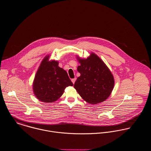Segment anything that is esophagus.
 <instances>
[{
	"label": "esophagus",
	"instance_id": "obj_1",
	"mask_svg": "<svg viewBox=\"0 0 151 151\" xmlns=\"http://www.w3.org/2000/svg\"><path fill=\"white\" fill-rule=\"evenodd\" d=\"M72 83L74 84L75 83V81H76V78H73V79H72Z\"/></svg>",
	"mask_w": 151,
	"mask_h": 151
}]
</instances>
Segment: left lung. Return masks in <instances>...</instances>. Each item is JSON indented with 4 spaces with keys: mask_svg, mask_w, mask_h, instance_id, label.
<instances>
[{
    "mask_svg": "<svg viewBox=\"0 0 151 151\" xmlns=\"http://www.w3.org/2000/svg\"><path fill=\"white\" fill-rule=\"evenodd\" d=\"M81 73L74 88L86 102L96 104L106 100L114 85V80L109 69L98 56L92 53L87 59L79 60Z\"/></svg>",
    "mask_w": 151,
    "mask_h": 151,
    "instance_id": "8db88e82",
    "label": "left lung"
}]
</instances>
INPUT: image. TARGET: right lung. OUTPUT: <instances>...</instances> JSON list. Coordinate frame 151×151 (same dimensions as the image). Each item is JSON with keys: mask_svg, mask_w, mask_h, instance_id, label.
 <instances>
[{"mask_svg": "<svg viewBox=\"0 0 151 151\" xmlns=\"http://www.w3.org/2000/svg\"><path fill=\"white\" fill-rule=\"evenodd\" d=\"M48 58L42 61L33 83L34 94L45 103L57 100L66 87L73 86L67 72L58 66V62L48 61Z\"/></svg>", "mask_w": 151, "mask_h": 151, "instance_id": "obj_1", "label": "right lung"}]
</instances>
